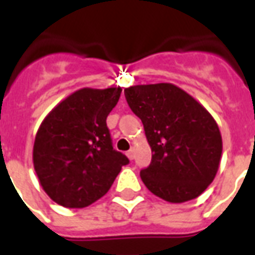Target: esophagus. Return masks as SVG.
<instances>
[{"label":"esophagus","instance_id":"34e87169","mask_svg":"<svg viewBox=\"0 0 255 255\" xmlns=\"http://www.w3.org/2000/svg\"><path fill=\"white\" fill-rule=\"evenodd\" d=\"M127 157L129 158V160H133V157H135V151H133V150H128Z\"/></svg>","mask_w":255,"mask_h":255}]
</instances>
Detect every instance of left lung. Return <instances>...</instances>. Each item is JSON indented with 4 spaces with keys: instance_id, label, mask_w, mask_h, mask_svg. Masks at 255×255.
Instances as JSON below:
<instances>
[{
    "instance_id": "8db88e82",
    "label": "left lung",
    "mask_w": 255,
    "mask_h": 255,
    "mask_svg": "<svg viewBox=\"0 0 255 255\" xmlns=\"http://www.w3.org/2000/svg\"><path fill=\"white\" fill-rule=\"evenodd\" d=\"M124 94L151 147V162L140 171L144 186L171 203L199 197L216 177L223 153L213 116L172 83L136 84Z\"/></svg>"
}]
</instances>
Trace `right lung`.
Returning <instances> with one entry per match:
<instances>
[{
	"instance_id": "obj_1",
	"label": "right lung",
	"mask_w": 255,
	"mask_h": 255,
	"mask_svg": "<svg viewBox=\"0 0 255 255\" xmlns=\"http://www.w3.org/2000/svg\"><path fill=\"white\" fill-rule=\"evenodd\" d=\"M122 87H84L49 112L38 128L32 162L43 191L64 208L89 206L109 191L128 158L112 146L106 117Z\"/></svg>"
}]
</instances>
